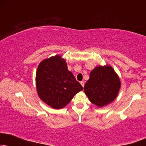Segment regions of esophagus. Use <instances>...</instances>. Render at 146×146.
<instances>
[{"label": "esophagus", "mask_w": 146, "mask_h": 146, "mask_svg": "<svg viewBox=\"0 0 146 146\" xmlns=\"http://www.w3.org/2000/svg\"><path fill=\"white\" fill-rule=\"evenodd\" d=\"M80 84H81V85L82 86V87L84 86V84H85V83H84V82H83V81H82V82H81Z\"/></svg>", "instance_id": "obj_1"}]
</instances>
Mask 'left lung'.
<instances>
[{
    "mask_svg": "<svg viewBox=\"0 0 146 146\" xmlns=\"http://www.w3.org/2000/svg\"><path fill=\"white\" fill-rule=\"evenodd\" d=\"M121 86L118 76L109 65L96 66L91 71L84 90L90 101L100 108L112 102Z\"/></svg>",
    "mask_w": 146,
    "mask_h": 146,
    "instance_id": "1",
    "label": "left lung"
}]
</instances>
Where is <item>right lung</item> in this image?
Segmentation results:
<instances>
[{
    "label": "right lung",
    "mask_w": 146,
    "mask_h": 146,
    "mask_svg": "<svg viewBox=\"0 0 146 146\" xmlns=\"http://www.w3.org/2000/svg\"><path fill=\"white\" fill-rule=\"evenodd\" d=\"M37 93L42 100L54 109L65 107L83 87L68 70L64 59L59 55L39 64L36 74Z\"/></svg>",
    "instance_id": "1"
}]
</instances>
